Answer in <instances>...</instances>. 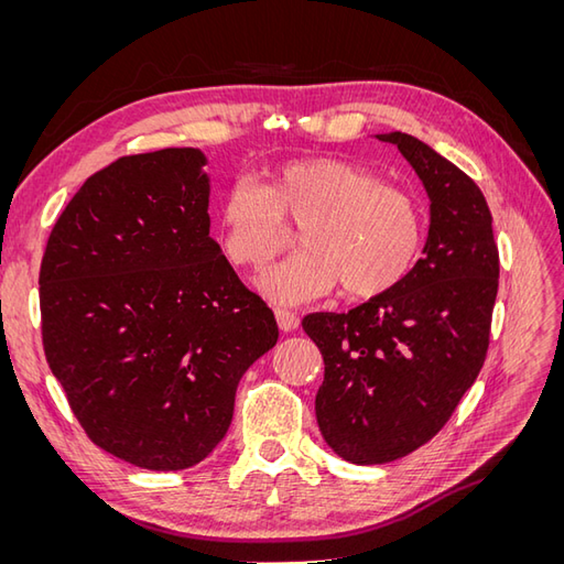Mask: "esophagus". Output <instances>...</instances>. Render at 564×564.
Returning <instances> with one entry per match:
<instances>
[{
	"label": "esophagus",
	"mask_w": 564,
	"mask_h": 564,
	"mask_svg": "<svg viewBox=\"0 0 564 564\" xmlns=\"http://www.w3.org/2000/svg\"><path fill=\"white\" fill-rule=\"evenodd\" d=\"M275 319H278L282 332H294V329H299V317H296V313H292V311L278 308V311H275Z\"/></svg>",
	"instance_id": "34e87169"
}]
</instances>
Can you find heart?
Instances as JSON below:
<instances>
[{"label":"heart","instance_id":"b5f03b06","mask_svg":"<svg viewBox=\"0 0 564 564\" xmlns=\"http://www.w3.org/2000/svg\"><path fill=\"white\" fill-rule=\"evenodd\" d=\"M301 228L303 249L265 270L259 289L275 303H303L336 284L350 299H371L404 280L421 240L419 202L371 169L338 158L280 166L261 187L235 181L218 207L220 247L235 265L261 268Z\"/></svg>","mask_w":564,"mask_h":564}]
</instances>
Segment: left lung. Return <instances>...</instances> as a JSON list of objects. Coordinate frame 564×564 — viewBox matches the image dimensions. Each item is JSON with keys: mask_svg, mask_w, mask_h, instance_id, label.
<instances>
[{"mask_svg": "<svg viewBox=\"0 0 564 564\" xmlns=\"http://www.w3.org/2000/svg\"><path fill=\"white\" fill-rule=\"evenodd\" d=\"M398 145L431 199L423 256L386 294L348 313H313L322 352L315 416L324 442L357 466L419 449L449 421L480 373L499 289V249L480 187L414 135Z\"/></svg>", "mask_w": 564, "mask_h": 564, "instance_id": "left-lung-1", "label": "left lung"}]
</instances>
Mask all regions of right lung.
I'll use <instances>...</instances> for the list:
<instances>
[{
    "instance_id": "obj_1",
    "label": "right lung",
    "mask_w": 564,
    "mask_h": 564,
    "mask_svg": "<svg viewBox=\"0 0 564 564\" xmlns=\"http://www.w3.org/2000/svg\"><path fill=\"white\" fill-rule=\"evenodd\" d=\"M207 158L129 155L84 181L48 235L42 344L94 445L183 470L226 437L242 373L278 344L272 311L209 237Z\"/></svg>"
}]
</instances>
